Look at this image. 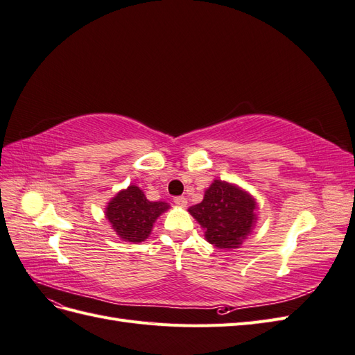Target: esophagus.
<instances>
[{
  "label": "esophagus",
  "instance_id": "34e87169",
  "mask_svg": "<svg viewBox=\"0 0 355 355\" xmlns=\"http://www.w3.org/2000/svg\"><path fill=\"white\" fill-rule=\"evenodd\" d=\"M173 201L178 204V206H182V207H185L187 206V198L184 197V196H179V197H175L173 198Z\"/></svg>",
  "mask_w": 355,
  "mask_h": 355
}]
</instances>
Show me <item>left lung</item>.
<instances>
[{
    "mask_svg": "<svg viewBox=\"0 0 355 355\" xmlns=\"http://www.w3.org/2000/svg\"><path fill=\"white\" fill-rule=\"evenodd\" d=\"M254 200L240 188L214 180L204 200L189 213L202 228L210 244L220 249L239 247L250 232L254 216Z\"/></svg>",
    "mask_w": 355,
    "mask_h": 355,
    "instance_id": "8db88e82",
    "label": "left lung"
}]
</instances>
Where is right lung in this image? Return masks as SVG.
I'll list each match as a JSON object with an SVG mask.
<instances>
[{
    "mask_svg": "<svg viewBox=\"0 0 355 355\" xmlns=\"http://www.w3.org/2000/svg\"><path fill=\"white\" fill-rule=\"evenodd\" d=\"M167 209L166 202L146 200L144 192L132 185L112 198L106 207V218L121 239L141 243L151 234L155 219Z\"/></svg>",
    "mask_w": 355,
    "mask_h": 355,
    "instance_id": "1",
    "label": "right lung"
}]
</instances>
